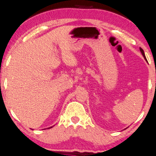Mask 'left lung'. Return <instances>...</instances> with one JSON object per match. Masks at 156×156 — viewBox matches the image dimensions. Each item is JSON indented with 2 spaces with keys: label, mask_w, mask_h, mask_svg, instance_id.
Listing matches in <instances>:
<instances>
[{
  "label": "left lung",
  "mask_w": 156,
  "mask_h": 156,
  "mask_svg": "<svg viewBox=\"0 0 156 156\" xmlns=\"http://www.w3.org/2000/svg\"><path fill=\"white\" fill-rule=\"evenodd\" d=\"M140 51H141L142 54V55H143L144 58V59H145L146 61H147V59H146V57H145V55H144V51H143V49H142V48H140Z\"/></svg>",
  "instance_id": "8db88e82"
}]
</instances>
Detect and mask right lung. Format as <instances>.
I'll return each instance as SVG.
<instances>
[{"instance_id":"add662e5","label":"right lung","mask_w":156,"mask_h":156,"mask_svg":"<svg viewBox=\"0 0 156 156\" xmlns=\"http://www.w3.org/2000/svg\"><path fill=\"white\" fill-rule=\"evenodd\" d=\"M50 128H51V127H50Z\"/></svg>"}]
</instances>
